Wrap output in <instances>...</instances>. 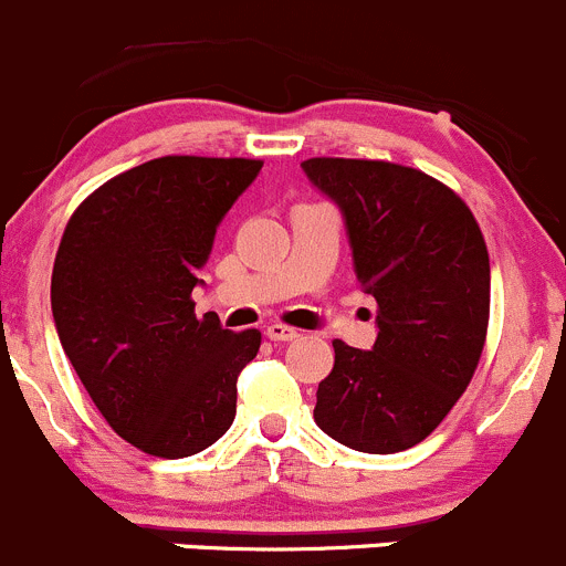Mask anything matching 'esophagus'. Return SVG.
Listing matches in <instances>:
<instances>
[{"label": "esophagus", "mask_w": 566, "mask_h": 566, "mask_svg": "<svg viewBox=\"0 0 566 566\" xmlns=\"http://www.w3.org/2000/svg\"><path fill=\"white\" fill-rule=\"evenodd\" d=\"M265 336L271 342H293V339H298V331L290 328V325H282V323H271L265 328Z\"/></svg>", "instance_id": "34e87169"}]
</instances>
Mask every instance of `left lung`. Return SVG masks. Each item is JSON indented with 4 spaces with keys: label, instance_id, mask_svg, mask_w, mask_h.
I'll return each instance as SVG.
<instances>
[{
    "label": "left lung",
    "instance_id": "8db88e82",
    "mask_svg": "<svg viewBox=\"0 0 566 566\" xmlns=\"http://www.w3.org/2000/svg\"><path fill=\"white\" fill-rule=\"evenodd\" d=\"M312 186L339 208L364 293L378 301L369 350L334 342L315 421L356 452L394 454L424 441L482 356L490 260L452 188L389 161L310 158Z\"/></svg>",
    "mask_w": 566,
    "mask_h": 566
}]
</instances>
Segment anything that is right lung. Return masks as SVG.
Returning <instances> with one entry per match:
<instances>
[{"instance_id": "add662e5", "label": "right lung", "mask_w": 566, "mask_h": 566, "mask_svg": "<svg viewBox=\"0 0 566 566\" xmlns=\"http://www.w3.org/2000/svg\"><path fill=\"white\" fill-rule=\"evenodd\" d=\"M251 158L167 156L112 177L71 216L51 273L62 350L114 432L191 458L235 419L260 331L193 315L216 230L260 175Z\"/></svg>"}]
</instances>
